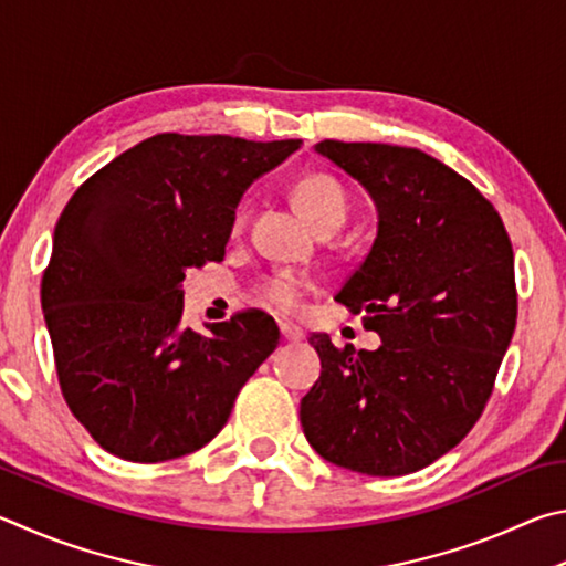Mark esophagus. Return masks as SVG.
<instances>
[{
  "label": "esophagus",
  "instance_id": "1",
  "mask_svg": "<svg viewBox=\"0 0 566 566\" xmlns=\"http://www.w3.org/2000/svg\"><path fill=\"white\" fill-rule=\"evenodd\" d=\"M281 338H283L285 343H301V340L305 338V335H303V331L293 328V325L283 323V325H281Z\"/></svg>",
  "mask_w": 566,
  "mask_h": 566
}]
</instances>
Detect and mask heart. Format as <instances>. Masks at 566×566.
<instances>
[{"instance_id":"1","label":"heart","mask_w":566,"mask_h":566,"mask_svg":"<svg viewBox=\"0 0 566 566\" xmlns=\"http://www.w3.org/2000/svg\"><path fill=\"white\" fill-rule=\"evenodd\" d=\"M295 203L315 231H325V228H338L345 223L348 216V201H345L343 188L328 176H308L295 186ZM245 226V208L238 206L233 216V228L241 231ZM305 293H308V281L303 275L291 271H277L263 277L258 285V301L265 308H271L281 315H293L303 305Z\"/></svg>"}]
</instances>
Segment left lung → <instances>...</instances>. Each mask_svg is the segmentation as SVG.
Listing matches in <instances>:
<instances>
[{
    "instance_id": "1",
    "label": "left lung",
    "mask_w": 566,
    "mask_h": 566,
    "mask_svg": "<svg viewBox=\"0 0 566 566\" xmlns=\"http://www.w3.org/2000/svg\"><path fill=\"white\" fill-rule=\"evenodd\" d=\"M315 154L358 181L378 233L335 301L365 313L378 350L311 335L321 378L301 400L311 448L338 468L400 478L450 452L484 410L517 323L514 255L494 206L420 148Z\"/></svg>"
}]
</instances>
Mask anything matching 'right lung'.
I'll return each instance as SVG.
<instances>
[{
  "label": "right lung",
  "mask_w": 566,
  "mask_h": 566,
  "mask_svg": "<svg viewBox=\"0 0 566 566\" xmlns=\"http://www.w3.org/2000/svg\"><path fill=\"white\" fill-rule=\"evenodd\" d=\"M301 144L158 134L69 198L42 311L69 410L106 452L166 462L201 450L275 350L261 313L184 328L181 285L188 268L223 261L245 188Z\"/></svg>",
  "instance_id": "add662e5"
}]
</instances>
